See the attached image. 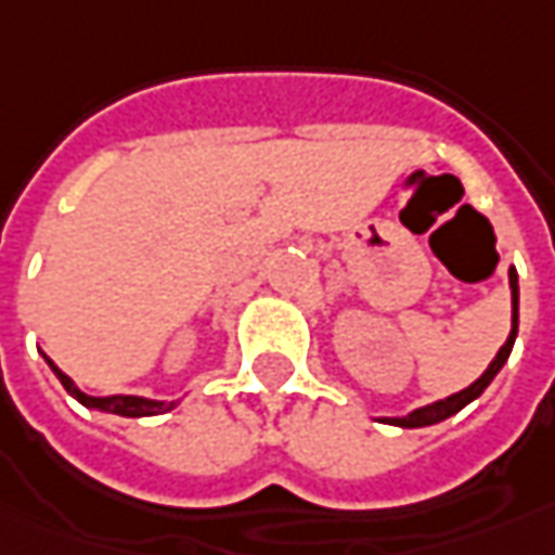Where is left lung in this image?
Masks as SVG:
<instances>
[{
  "mask_svg": "<svg viewBox=\"0 0 555 555\" xmlns=\"http://www.w3.org/2000/svg\"><path fill=\"white\" fill-rule=\"evenodd\" d=\"M507 284H511V335H507V341L499 347V353L495 359L487 365V372L477 377L472 387L460 389V392H453V396H447V399L431 401V404H423V408H414L411 414L404 416H377L380 423H389V426H401V429H423V426H435V423H441L447 416L460 414L465 404H472V401L483 392V389L495 380V374L502 372L504 362L511 357V350H514V341H517V332H519V281H517V269L507 271Z\"/></svg>",
  "mask_w": 555,
  "mask_h": 555,
  "instance_id": "obj_1",
  "label": "left lung"
}]
</instances>
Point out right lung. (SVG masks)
<instances>
[{
  "instance_id": "add662e5",
  "label": "right lung",
  "mask_w": 555,
  "mask_h": 555,
  "mask_svg": "<svg viewBox=\"0 0 555 555\" xmlns=\"http://www.w3.org/2000/svg\"><path fill=\"white\" fill-rule=\"evenodd\" d=\"M44 357V353H41ZM48 362V369L56 374V380L66 387V392L72 399H78L83 408H93V411H102V414H117V416H132V420H139V416H159L168 414L171 408H178V401L181 399H144V396H87L83 389L68 377L66 372H60L56 365H53V359L44 357Z\"/></svg>"
}]
</instances>
